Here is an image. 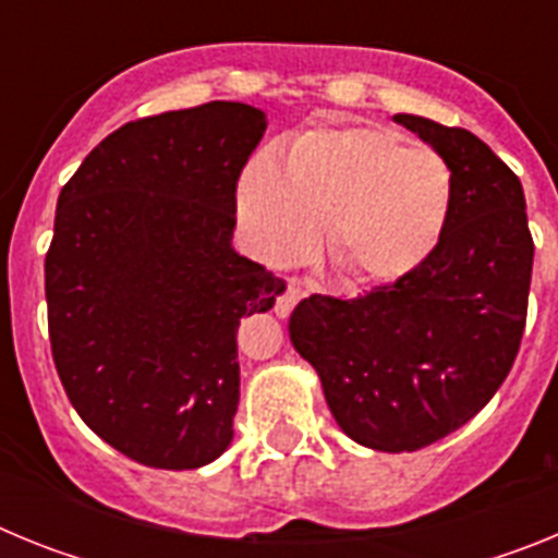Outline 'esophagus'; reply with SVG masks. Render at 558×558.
<instances>
[{
    "instance_id": "obj_1",
    "label": "esophagus",
    "mask_w": 558,
    "mask_h": 558,
    "mask_svg": "<svg viewBox=\"0 0 558 558\" xmlns=\"http://www.w3.org/2000/svg\"><path fill=\"white\" fill-rule=\"evenodd\" d=\"M304 295V288L299 282H295V279H290L288 284H284L282 288V293L276 295V315H279V318H288L290 313H293V307L295 304H299V299H302Z\"/></svg>"
}]
</instances>
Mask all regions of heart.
<instances>
[{
	"instance_id": "1",
	"label": "heart",
	"mask_w": 558,
	"mask_h": 558,
	"mask_svg": "<svg viewBox=\"0 0 558 558\" xmlns=\"http://www.w3.org/2000/svg\"><path fill=\"white\" fill-rule=\"evenodd\" d=\"M452 172L438 153L388 128H315L288 147L284 167L256 156L236 211L270 263L324 256L347 288H388L416 274L445 240Z\"/></svg>"
}]
</instances>
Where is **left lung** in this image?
I'll return each mask as SVG.
<instances>
[{"label": "left lung", "instance_id": "left-lung-1", "mask_svg": "<svg viewBox=\"0 0 558 558\" xmlns=\"http://www.w3.org/2000/svg\"><path fill=\"white\" fill-rule=\"evenodd\" d=\"M452 172L445 240L413 276L357 299L315 293L290 315L340 430L413 452L481 411L520 352L534 240L522 184L466 128L397 113Z\"/></svg>", "mask_w": 558, "mask_h": 558}]
</instances>
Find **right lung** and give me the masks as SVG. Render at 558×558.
<instances>
[{
	"label": "right lung",
	"mask_w": 558,
	"mask_h": 558,
	"mask_svg": "<svg viewBox=\"0 0 558 558\" xmlns=\"http://www.w3.org/2000/svg\"><path fill=\"white\" fill-rule=\"evenodd\" d=\"M245 102L142 117L63 184L44 259L52 360L97 436L156 470H198L234 436L236 327L284 282L231 245L236 181L263 140Z\"/></svg>",
	"instance_id": "obj_1"
}]
</instances>
